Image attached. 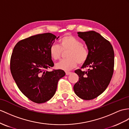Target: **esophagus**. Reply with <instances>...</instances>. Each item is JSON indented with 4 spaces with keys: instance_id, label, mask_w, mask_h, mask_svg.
<instances>
[{
    "instance_id": "esophagus-1",
    "label": "esophagus",
    "mask_w": 129,
    "mask_h": 129,
    "mask_svg": "<svg viewBox=\"0 0 129 129\" xmlns=\"http://www.w3.org/2000/svg\"><path fill=\"white\" fill-rule=\"evenodd\" d=\"M71 73V72L66 71V74L67 75H70Z\"/></svg>"
}]
</instances>
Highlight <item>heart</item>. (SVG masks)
Masks as SVG:
<instances>
[{
  "instance_id": "1",
  "label": "heart",
  "mask_w": 129,
  "mask_h": 129,
  "mask_svg": "<svg viewBox=\"0 0 129 129\" xmlns=\"http://www.w3.org/2000/svg\"><path fill=\"white\" fill-rule=\"evenodd\" d=\"M59 44H53L50 47L49 53L54 60L61 58L62 51H68L67 58L62 59L56 64V67L60 70L68 71L77 65L84 64L89 57V50L83 45L81 41L73 36L65 35L59 40Z\"/></svg>"
}]
</instances>
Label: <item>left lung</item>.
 I'll list each match as a JSON object with an SVG mask.
<instances>
[{
  "mask_svg": "<svg viewBox=\"0 0 129 129\" xmlns=\"http://www.w3.org/2000/svg\"><path fill=\"white\" fill-rule=\"evenodd\" d=\"M78 34L85 42L89 55L81 67L87 68V71H75L79 81L75 84L73 89L80 99L90 100L104 92L111 81L114 71V50L109 41L95 31Z\"/></svg>",
  "mask_w": 129,
  "mask_h": 129,
  "instance_id": "left-lung-1",
  "label": "left lung"
}]
</instances>
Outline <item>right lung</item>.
I'll return each mask as SVG.
<instances>
[{"mask_svg": "<svg viewBox=\"0 0 129 129\" xmlns=\"http://www.w3.org/2000/svg\"><path fill=\"white\" fill-rule=\"evenodd\" d=\"M57 37L50 33L37 34L20 40L10 59L11 73L18 89L30 101L46 102L54 96L62 70L47 71L54 66L49 49Z\"/></svg>", "mask_w": 129, "mask_h": 129, "instance_id": "right-lung-1", "label": "right lung"}]
</instances>
